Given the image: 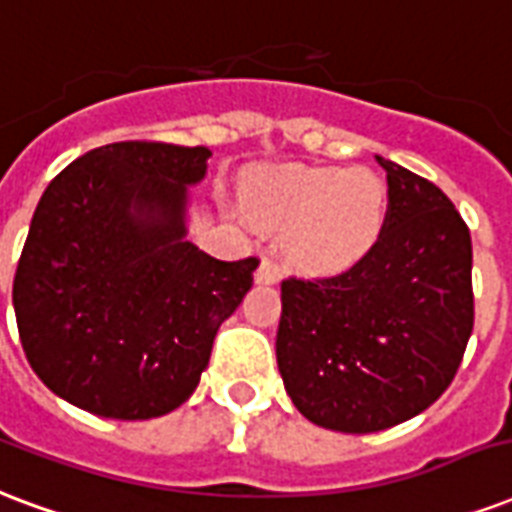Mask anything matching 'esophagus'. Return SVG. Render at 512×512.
Instances as JSON below:
<instances>
[{
  "label": "esophagus",
  "mask_w": 512,
  "mask_h": 512,
  "mask_svg": "<svg viewBox=\"0 0 512 512\" xmlns=\"http://www.w3.org/2000/svg\"><path fill=\"white\" fill-rule=\"evenodd\" d=\"M256 280H259V283H275V280H278V264L264 256L259 264V270H256Z\"/></svg>",
  "instance_id": "esophagus-1"
}]
</instances>
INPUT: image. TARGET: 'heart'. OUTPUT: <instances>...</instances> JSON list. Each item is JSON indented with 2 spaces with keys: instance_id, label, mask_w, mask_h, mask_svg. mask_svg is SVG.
<instances>
[{
  "instance_id": "b5f03b06",
  "label": "heart",
  "mask_w": 512,
  "mask_h": 512,
  "mask_svg": "<svg viewBox=\"0 0 512 512\" xmlns=\"http://www.w3.org/2000/svg\"><path fill=\"white\" fill-rule=\"evenodd\" d=\"M245 207L264 229H288V256L297 264L334 270L378 240L386 186L370 169H275L253 180Z\"/></svg>"
}]
</instances>
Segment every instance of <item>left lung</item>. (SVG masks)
Segmentation results:
<instances>
[{"mask_svg":"<svg viewBox=\"0 0 512 512\" xmlns=\"http://www.w3.org/2000/svg\"><path fill=\"white\" fill-rule=\"evenodd\" d=\"M386 221L353 267L280 283L278 370L307 421L345 434L397 426L440 399L475 321L472 242L426 178L380 159Z\"/></svg>","mask_w":512,"mask_h":512,"instance_id":"8db88e82","label":"left lung"}]
</instances>
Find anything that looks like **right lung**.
Wrapping results in <instances>:
<instances>
[{
	"mask_svg": "<svg viewBox=\"0 0 512 512\" xmlns=\"http://www.w3.org/2000/svg\"><path fill=\"white\" fill-rule=\"evenodd\" d=\"M207 159L202 145L110 142L61 169L34 210L13 280L23 353L94 416L183 405L253 286L256 256L221 261L183 240L186 186Z\"/></svg>",
	"mask_w": 512,
	"mask_h": 512,
	"instance_id": "obj_1",
	"label": "right lung"
}]
</instances>
